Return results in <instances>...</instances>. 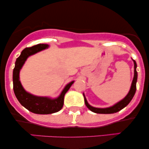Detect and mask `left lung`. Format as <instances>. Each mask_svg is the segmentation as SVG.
Returning <instances> with one entry per match:
<instances>
[{
    "instance_id": "8db88e82",
    "label": "left lung",
    "mask_w": 149,
    "mask_h": 149,
    "mask_svg": "<svg viewBox=\"0 0 149 149\" xmlns=\"http://www.w3.org/2000/svg\"><path fill=\"white\" fill-rule=\"evenodd\" d=\"M134 78H133L132 83V85H131V88L130 90L129 93L127 94V95L126 96L125 98L122 101L118 102V104H115L114 106H113L109 108H106V109H98V108H95L92 107L90 105H89V104L87 102L86 99L85 97V103L86 107L90 109V111L94 113H104V114H108V113H114L118 112L121 109H123V108H125L126 106L130 102H131V100H132L133 97H134L135 92H136V80H137V72H136V61L134 60Z\"/></svg>"
}]
</instances>
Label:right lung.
<instances>
[{"label": "right lung", "mask_w": 149, "mask_h": 149, "mask_svg": "<svg viewBox=\"0 0 149 149\" xmlns=\"http://www.w3.org/2000/svg\"><path fill=\"white\" fill-rule=\"evenodd\" d=\"M48 47L47 44L40 43L31 47L24 49L20 56L17 59L15 66L13 70V90L19 103L28 109L31 112L37 114H50L60 111L64 105V98L65 94L69 90L70 87L73 83L71 82L65 87L60 96L55 100H50L46 97H36L28 93L22 88L19 81V71L24 64L27 57L35 54L39 51Z\"/></svg>", "instance_id": "right-lung-1"}]
</instances>
